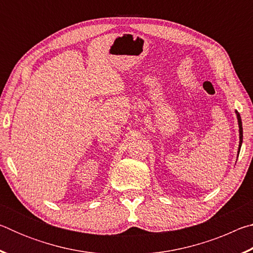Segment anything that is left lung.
Here are the masks:
<instances>
[{
  "label": "left lung",
  "mask_w": 253,
  "mask_h": 253,
  "mask_svg": "<svg viewBox=\"0 0 253 253\" xmlns=\"http://www.w3.org/2000/svg\"><path fill=\"white\" fill-rule=\"evenodd\" d=\"M235 114H237V118H238V124H239V135H240V143H239V152L238 155L240 153V148H241L242 145V138H243V129H242V122H241V117H240V114L235 110Z\"/></svg>",
  "instance_id": "obj_1"
}]
</instances>
